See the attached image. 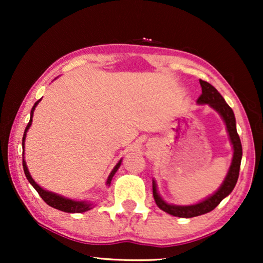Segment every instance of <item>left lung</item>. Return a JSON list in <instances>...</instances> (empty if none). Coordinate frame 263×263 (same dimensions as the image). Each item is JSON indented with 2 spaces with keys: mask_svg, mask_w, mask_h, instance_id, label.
I'll return each instance as SVG.
<instances>
[{
  "mask_svg": "<svg viewBox=\"0 0 263 263\" xmlns=\"http://www.w3.org/2000/svg\"><path fill=\"white\" fill-rule=\"evenodd\" d=\"M201 88H202V95L197 98V104H208L212 109H214L220 115L222 121L225 122L226 129H228L230 141L232 143L233 148V157L231 166L229 168L228 175L222 182L217 192L213 195H211L207 199L201 201L199 203L190 204V206H177V204H170L161 199L157 190L156 181L153 179V196L154 201H156L157 206L160 208L161 211L166 212V213L174 215V217L179 218H193L197 217V215L206 214L208 212L213 211L222 200L225 199L229 194L235 188L237 179L239 176V167H240V160H242V143H240V139L238 136L236 129V118L235 114L231 107L228 105L225 99L219 93L215 87H213L207 81L200 80Z\"/></svg>",
  "mask_w": 263,
  "mask_h": 263,
  "instance_id": "left-lung-1",
  "label": "left lung"
}]
</instances>
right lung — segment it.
<instances>
[{"mask_svg": "<svg viewBox=\"0 0 263 263\" xmlns=\"http://www.w3.org/2000/svg\"><path fill=\"white\" fill-rule=\"evenodd\" d=\"M41 102V99L38 100V102L34 103L33 107H32L31 110V118H30V122H28V124L26 125V129H25L24 132V136H23V149L25 148V139H26V133L28 129H30L31 124H32V117H33V112H34V109L35 106L38 105V103ZM121 163H122V159L118 161L116 166L114 167V170L111 171V174L109 175V177H107V181H106V185H110L111 183V179H112L114 175L116 174V171L118 170V167L121 166ZM23 166H24V172L25 175H26V178L27 181L31 183L32 186L37 190L39 195L43 200L45 201L46 203L49 204V206H51L53 208H56V210L59 211H62V212H67V213H84L86 211H89L92 210V203L87 202V201H74V200H70V199H67V197H63L61 195H57L55 193H51V192H48V190H44L42 188V186H39L37 183L34 182V179L31 177L30 172H28V168H27V165H26V161H25L24 157H23Z\"/></svg>", "mask_w": 263, "mask_h": 263, "instance_id": "add662e5", "label": "right lung"}]
</instances>
